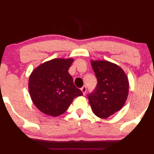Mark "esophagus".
Here are the masks:
<instances>
[{
  "instance_id": "esophagus-1",
  "label": "esophagus",
  "mask_w": 154,
  "mask_h": 154,
  "mask_svg": "<svg viewBox=\"0 0 154 154\" xmlns=\"http://www.w3.org/2000/svg\"><path fill=\"white\" fill-rule=\"evenodd\" d=\"M81 91H83V94H86V86H83V87H82V88H81Z\"/></svg>"
}]
</instances>
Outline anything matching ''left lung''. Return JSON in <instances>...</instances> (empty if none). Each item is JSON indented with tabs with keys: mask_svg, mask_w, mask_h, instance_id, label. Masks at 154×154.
<instances>
[{
	"mask_svg": "<svg viewBox=\"0 0 154 154\" xmlns=\"http://www.w3.org/2000/svg\"><path fill=\"white\" fill-rule=\"evenodd\" d=\"M91 63L97 83L87 97L94 115L106 119L125 105L128 95V79L123 70L114 63L108 61Z\"/></svg>",
	"mask_w": 154,
	"mask_h": 154,
	"instance_id": "left-lung-1",
	"label": "left lung"
}]
</instances>
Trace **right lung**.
<instances>
[{"mask_svg": "<svg viewBox=\"0 0 154 154\" xmlns=\"http://www.w3.org/2000/svg\"><path fill=\"white\" fill-rule=\"evenodd\" d=\"M72 59H54L40 65L29 79V91L35 106L51 116L63 114L73 100L83 95L74 86L68 69Z\"/></svg>", "mask_w": 154, "mask_h": 154, "instance_id": "obj_1", "label": "right lung"}]
</instances>
